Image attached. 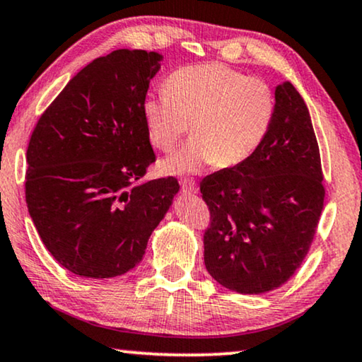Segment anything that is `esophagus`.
<instances>
[{
    "instance_id": "obj_1",
    "label": "esophagus",
    "mask_w": 362,
    "mask_h": 362,
    "mask_svg": "<svg viewBox=\"0 0 362 362\" xmlns=\"http://www.w3.org/2000/svg\"><path fill=\"white\" fill-rule=\"evenodd\" d=\"M182 190L185 193H198V185L192 179H180Z\"/></svg>"
}]
</instances>
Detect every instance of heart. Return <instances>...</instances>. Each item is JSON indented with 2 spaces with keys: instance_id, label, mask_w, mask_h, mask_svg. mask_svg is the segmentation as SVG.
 Returning a JSON list of instances; mask_svg holds the SVG:
<instances>
[{
  "instance_id": "1",
  "label": "heart",
  "mask_w": 362,
  "mask_h": 362,
  "mask_svg": "<svg viewBox=\"0 0 362 362\" xmlns=\"http://www.w3.org/2000/svg\"><path fill=\"white\" fill-rule=\"evenodd\" d=\"M274 112L276 95L265 79L221 63L175 69L164 93L143 102L149 141L159 151L170 153L192 125V141L160 164L172 175L242 164L267 138Z\"/></svg>"
}]
</instances>
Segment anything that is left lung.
I'll return each mask as SVG.
<instances>
[{"instance_id":"8db88e82","label":"left lung","mask_w":362,"mask_h":362,"mask_svg":"<svg viewBox=\"0 0 362 362\" xmlns=\"http://www.w3.org/2000/svg\"><path fill=\"white\" fill-rule=\"evenodd\" d=\"M272 128L244 163L206 175L209 208L204 265L224 288L262 294L283 286L314 240L325 187L307 105L291 83L279 84Z\"/></svg>"}]
</instances>
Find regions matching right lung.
I'll use <instances>...</instances> for the list:
<instances>
[{
  "instance_id": "right-lung-1",
  "label": "right lung",
  "mask_w": 362,
  "mask_h": 362,
  "mask_svg": "<svg viewBox=\"0 0 362 362\" xmlns=\"http://www.w3.org/2000/svg\"><path fill=\"white\" fill-rule=\"evenodd\" d=\"M160 60L128 48L95 58L32 132L27 208L47 250L78 276L113 278L136 267L180 188L175 177L139 183L156 163L143 102Z\"/></svg>"
}]
</instances>
